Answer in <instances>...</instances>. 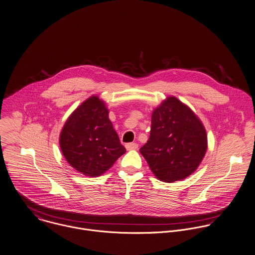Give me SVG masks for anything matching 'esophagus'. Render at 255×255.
Listing matches in <instances>:
<instances>
[{
	"mask_svg": "<svg viewBox=\"0 0 255 255\" xmlns=\"http://www.w3.org/2000/svg\"><path fill=\"white\" fill-rule=\"evenodd\" d=\"M126 148L128 150H135L138 148V144L135 142H130V143H127L126 144Z\"/></svg>",
	"mask_w": 255,
	"mask_h": 255,
	"instance_id": "obj_1",
	"label": "esophagus"
}]
</instances>
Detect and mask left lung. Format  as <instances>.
Masks as SVG:
<instances>
[{"mask_svg": "<svg viewBox=\"0 0 255 255\" xmlns=\"http://www.w3.org/2000/svg\"><path fill=\"white\" fill-rule=\"evenodd\" d=\"M207 147L199 118L177 98L167 97L152 112L150 136L139 151L157 179L172 183L198 168Z\"/></svg>", "mask_w": 255, "mask_h": 255, "instance_id": "left-lung-1", "label": "left lung"}]
</instances>
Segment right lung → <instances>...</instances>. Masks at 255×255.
I'll return each instance as SVG.
<instances>
[{"label": "right lung", "instance_id": "right-lung-1", "mask_svg": "<svg viewBox=\"0 0 255 255\" xmlns=\"http://www.w3.org/2000/svg\"><path fill=\"white\" fill-rule=\"evenodd\" d=\"M59 144L67 162L90 177L104 174L126 153L109 119V110L98 96L88 98L69 116Z\"/></svg>", "mask_w": 255, "mask_h": 255}]
</instances>
